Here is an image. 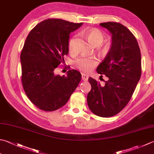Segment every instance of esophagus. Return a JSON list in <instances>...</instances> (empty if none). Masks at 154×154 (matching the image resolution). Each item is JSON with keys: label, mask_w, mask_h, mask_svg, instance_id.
<instances>
[{"label": "esophagus", "mask_w": 154, "mask_h": 154, "mask_svg": "<svg viewBox=\"0 0 154 154\" xmlns=\"http://www.w3.org/2000/svg\"><path fill=\"white\" fill-rule=\"evenodd\" d=\"M88 78H89L88 75L85 74V73H82V79L83 81H87V79H88Z\"/></svg>", "instance_id": "obj_1"}]
</instances>
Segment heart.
<instances>
[{
  "label": "heart",
  "instance_id": "heart-1",
  "mask_svg": "<svg viewBox=\"0 0 154 154\" xmlns=\"http://www.w3.org/2000/svg\"><path fill=\"white\" fill-rule=\"evenodd\" d=\"M87 36L91 43L95 45H100L104 39V35L102 32L97 29H91L87 32ZM77 36L72 37L69 43V49L71 53L76 52ZM97 59L93 57H81L75 61V66L78 69L83 72H90L97 65Z\"/></svg>",
  "mask_w": 154,
  "mask_h": 154
}]
</instances>
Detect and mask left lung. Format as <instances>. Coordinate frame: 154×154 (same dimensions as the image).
<instances>
[{
  "label": "left lung",
  "mask_w": 154,
  "mask_h": 154,
  "mask_svg": "<svg viewBox=\"0 0 154 154\" xmlns=\"http://www.w3.org/2000/svg\"><path fill=\"white\" fill-rule=\"evenodd\" d=\"M112 35V43L97 71L107 81L100 85L91 77L88 80L91 89L87 104L95 115L109 117L116 115L130 100L141 75V52L136 38L129 30L116 22L100 23Z\"/></svg>",
  "instance_id": "obj_1"
}]
</instances>
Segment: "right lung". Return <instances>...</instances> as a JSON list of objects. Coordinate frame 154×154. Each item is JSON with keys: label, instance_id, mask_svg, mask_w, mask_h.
<instances>
[{"label": "right lung", "instance_id": "1", "mask_svg": "<svg viewBox=\"0 0 154 154\" xmlns=\"http://www.w3.org/2000/svg\"><path fill=\"white\" fill-rule=\"evenodd\" d=\"M83 25L61 19H48L36 25L27 36L20 53L21 82L27 97L38 109L55 111L67 103L81 79L72 69L67 75H55L69 53L71 32Z\"/></svg>", "mask_w": 154, "mask_h": 154}]
</instances>
